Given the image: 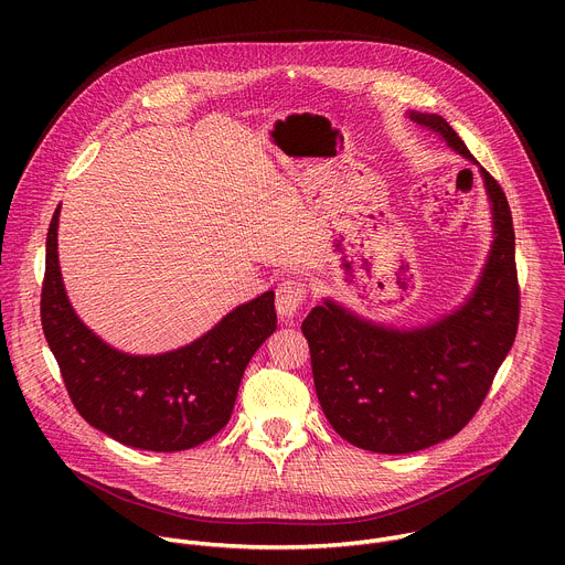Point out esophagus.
I'll list each match as a JSON object with an SVG mask.
<instances>
[{
  "mask_svg": "<svg viewBox=\"0 0 565 565\" xmlns=\"http://www.w3.org/2000/svg\"><path fill=\"white\" fill-rule=\"evenodd\" d=\"M275 303H277V312L286 319L295 317L306 299V284L297 277H288L284 281L277 284V290H275Z\"/></svg>",
  "mask_w": 565,
  "mask_h": 565,
  "instance_id": "obj_1",
  "label": "esophagus"
}]
</instances>
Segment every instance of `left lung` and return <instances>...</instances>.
<instances>
[{"instance_id": "obj_1", "label": "left lung", "mask_w": 565, "mask_h": 565, "mask_svg": "<svg viewBox=\"0 0 565 565\" xmlns=\"http://www.w3.org/2000/svg\"><path fill=\"white\" fill-rule=\"evenodd\" d=\"M409 118L478 166L443 116L409 111ZM480 177L492 203L494 241L462 306L416 329L375 324L333 299L303 319L321 412L360 449L412 454L456 436L514 344L521 292L512 212L494 177L482 168Z\"/></svg>"}]
</instances>
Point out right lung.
<instances>
[{
  "label": "right lung",
  "mask_w": 565,
  "mask_h": 565,
  "mask_svg": "<svg viewBox=\"0 0 565 565\" xmlns=\"http://www.w3.org/2000/svg\"><path fill=\"white\" fill-rule=\"evenodd\" d=\"M57 216L46 234L42 329L77 414L109 438L147 451H183L218 434L241 377L275 333V292L236 306L188 347L129 355L103 342L68 303L57 262Z\"/></svg>",
  "instance_id": "obj_1"
}]
</instances>
